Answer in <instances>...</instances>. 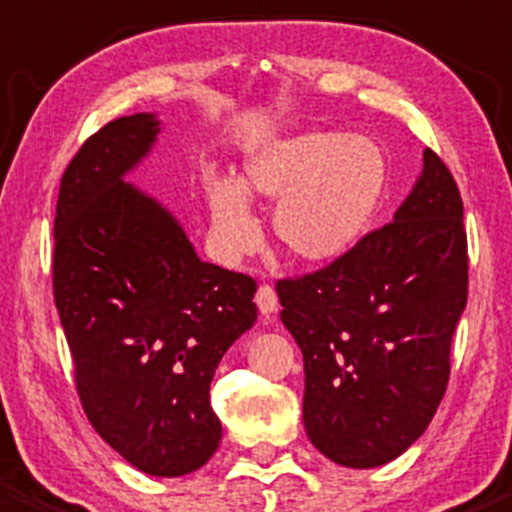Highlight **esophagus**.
I'll return each mask as SVG.
<instances>
[{"label": "esophagus", "mask_w": 512, "mask_h": 512, "mask_svg": "<svg viewBox=\"0 0 512 512\" xmlns=\"http://www.w3.org/2000/svg\"><path fill=\"white\" fill-rule=\"evenodd\" d=\"M256 305L263 315L273 313V310L278 308V295L273 291V286H268V283H261V286H258Z\"/></svg>", "instance_id": "34e87169"}]
</instances>
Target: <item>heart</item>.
<instances>
[{
    "instance_id": "heart-1",
    "label": "heart",
    "mask_w": 512,
    "mask_h": 512,
    "mask_svg": "<svg viewBox=\"0 0 512 512\" xmlns=\"http://www.w3.org/2000/svg\"><path fill=\"white\" fill-rule=\"evenodd\" d=\"M241 188L273 202L278 244L298 261L320 266L345 256L370 229L387 189V155L370 135L303 133L256 150L244 165ZM207 207L226 256L256 244V219L234 182L212 179Z\"/></svg>"
}]
</instances>
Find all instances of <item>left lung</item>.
Masks as SVG:
<instances>
[{"label":"left lung","instance_id":"8db88e82","mask_svg":"<svg viewBox=\"0 0 512 512\" xmlns=\"http://www.w3.org/2000/svg\"><path fill=\"white\" fill-rule=\"evenodd\" d=\"M305 365L303 421L340 466L404 453L434 419L468 298L463 202L434 150L394 221L345 256L276 283Z\"/></svg>","mask_w":512,"mask_h":512}]
</instances>
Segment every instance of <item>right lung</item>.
I'll return each instance as SVG.
<instances>
[{
  "label": "right lung",
  "mask_w": 512,
  "mask_h": 512,
  "mask_svg": "<svg viewBox=\"0 0 512 512\" xmlns=\"http://www.w3.org/2000/svg\"><path fill=\"white\" fill-rule=\"evenodd\" d=\"M157 125L155 115H125L68 162L54 219V300L93 429L142 473L175 478L219 449L209 384L254 325L256 281L199 261L172 214L123 182Z\"/></svg>",
  "instance_id": "1"
}]
</instances>
